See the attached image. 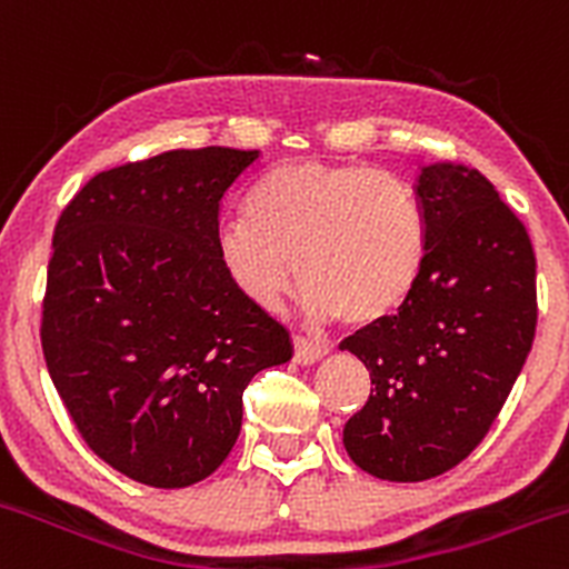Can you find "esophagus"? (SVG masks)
<instances>
[{
	"label": "esophagus",
	"mask_w": 569,
	"mask_h": 569,
	"mask_svg": "<svg viewBox=\"0 0 569 569\" xmlns=\"http://www.w3.org/2000/svg\"><path fill=\"white\" fill-rule=\"evenodd\" d=\"M292 348H296V353H292V357H296L298 365H312L329 353V348L320 346V342H315V340H307V337H296V340H292Z\"/></svg>",
	"instance_id": "1"
}]
</instances>
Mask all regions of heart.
<instances>
[{
	"label": "heart",
	"mask_w": 569,
	"mask_h": 569,
	"mask_svg": "<svg viewBox=\"0 0 569 569\" xmlns=\"http://www.w3.org/2000/svg\"><path fill=\"white\" fill-rule=\"evenodd\" d=\"M227 279L277 309L296 266L309 318L368 326L407 303L429 260V221L403 179L368 166L298 160L271 168L216 234Z\"/></svg>",
	"instance_id": "heart-1"
}]
</instances>
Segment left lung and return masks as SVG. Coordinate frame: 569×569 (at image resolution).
Wrapping results in <instances>:
<instances>
[{"label":"left lung","mask_w":569,"mask_h":569,"mask_svg":"<svg viewBox=\"0 0 569 569\" xmlns=\"http://www.w3.org/2000/svg\"><path fill=\"white\" fill-rule=\"evenodd\" d=\"M429 260L396 315L340 342L370 370L368 403L342 429L357 468L426 481L483 440L537 329V260L520 218L483 173L420 168Z\"/></svg>","instance_id":"obj_1"}]
</instances>
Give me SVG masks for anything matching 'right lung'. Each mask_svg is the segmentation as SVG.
I'll return each instance as SVG.
<instances>
[{
  "label": "right lung",
  "mask_w": 569,
  "mask_h": 569,
  "mask_svg": "<svg viewBox=\"0 0 569 569\" xmlns=\"http://www.w3.org/2000/svg\"><path fill=\"white\" fill-rule=\"evenodd\" d=\"M260 151L177 149L96 173L52 238L41 346L77 431L132 481L182 489L238 442L243 390L292 357L216 254L227 190Z\"/></svg>",
  "instance_id": "1"
}]
</instances>
